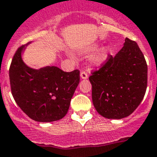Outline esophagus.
Wrapping results in <instances>:
<instances>
[{"mask_svg":"<svg viewBox=\"0 0 157 157\" xmlns=\"http://www.w3.org/2000/svg\"><path fill=\"white\" fill-rule=\"evenodd\" d=\"M81 78L83 79V80H86V79H88V74H87V72H81Z\"/></svg>","mask_w":157,"mask_h":157,"instance_id":"obj_1","label":"esophagus"}]
</instances>
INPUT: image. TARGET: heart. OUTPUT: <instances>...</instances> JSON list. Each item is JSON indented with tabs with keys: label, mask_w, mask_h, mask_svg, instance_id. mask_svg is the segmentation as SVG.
Masks as SVG:
<instances>
[{
	"label": "heart",
	"mask_w": 157,
	"mask_h": 157,
	"mask_svg": "<svg viewBox=\"0 0 157 157\" xmlns=\"http://www.w3.org/2000/svg\"><path fill=\"white\" fill-rule=\"evenodd\" d=\"M98 48V46L94 45L93 46L92 49L97 50ZM111 48L109 47V46H106V47L101 48L98 52H97V54L93 57V59H92V63H93V64L96 66L101 65V63H104L107 59L109 55L111 54Z\"/></svg>",
	"instance_id": "heart-1"
}]
</instances>
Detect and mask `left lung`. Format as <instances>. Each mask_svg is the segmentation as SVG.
<instances>
[{
  "mask_svg": "<svg viewBox=\"0 0 157 157\" xmlns=\"http://www.w3.org/2000/svg\"><path fill=\"white\" fill-rule=\"evenodd\" d=\"M92 99L96 110L104 118L121 119L132 114L145 95L147 66L135 41L126 38L115 56L90 76Z\"/></svg>",
  "mask_w": 157,
  "mask_h": 157,
  "instance_id": "left-lung-1",
  "label": "left lung"
}]
</instances>
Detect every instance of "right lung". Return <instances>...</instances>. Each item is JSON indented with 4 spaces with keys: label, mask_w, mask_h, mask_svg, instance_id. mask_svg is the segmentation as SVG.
<instances>
[{
    "label": "right lung",
    "mask_w": 157,
    "mask_h": 157,
    "mask_svg": "<svg viewBox=\"0 0 157 157\" xmlns=\"http://www.w3.org/2000/svg\"><path fill=\"white\" fill-rule=\"evenodd\" d=\"M31 42L17 49L10 67L15 101L31 119L50 123L63 118L80 82V72H66L56 66L34 69L24 63L22 53Z\"/></svg>",
    "instance_id": "right-lung-1"
}]
</instances>
